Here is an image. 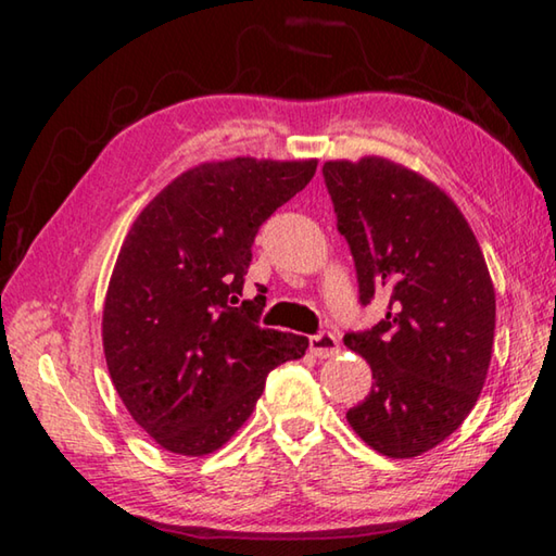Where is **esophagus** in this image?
<instances>
[{"mask_svg": "<svg viewBox=\"0 0 556 556\" xmlns=\"http://www.w3.org/2000/svg\"><path fill=\"white\" fill-rule=\"evenodd\" d=\"M308 348L316 357H331L338 353V338L331 331H318L308 338Z\"/></svg>", "mask_w": 556, "mask_h": 556, "instance_id": "1", "label": "esophagus"}]
</instances>
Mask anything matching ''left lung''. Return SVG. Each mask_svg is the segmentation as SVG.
Listing matches in <instances>:
<instances>
[{
	"label": "left lung",
	"instance_id": "8db88e82",
	"mask_svg": "<svg viewBox=\"0 0 556 556\" xmlns=\"http://www.w3.org/2000/svg\"><path fill=\"white\" fill-rule=\"evenodd\" d=\"M324 181L357 299H388L380 324L343 336L375 380L345 419L380 454L419 456L454 434L483 390L495 333L483 252L439 186L388 159L326 162Z\"/></svg>",
	"mask_w": 556,
	"mask_h": 556
}]
</instances>
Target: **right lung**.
Wrapping results in <instances>:
<instances>
[{
	"mask_svg": "<svg viewBox=\"0 0 556 556\" xmlns=\"http://www.w3.org/2000/svg\"><path fill=\"white\" fill-rule=\"evenodd\" d=\"M314 174V159L201 164L127 232L102 345L131 419L172 454L220 448L255 409L269 370L306 353V336L260 326L265 296H240L260 225Z\"/></svg>",
	"mask_w": 556,
	"mask_h": 556,
	"instance_id": "obj_1",
	"label": "right lung"
}]
</instances>
